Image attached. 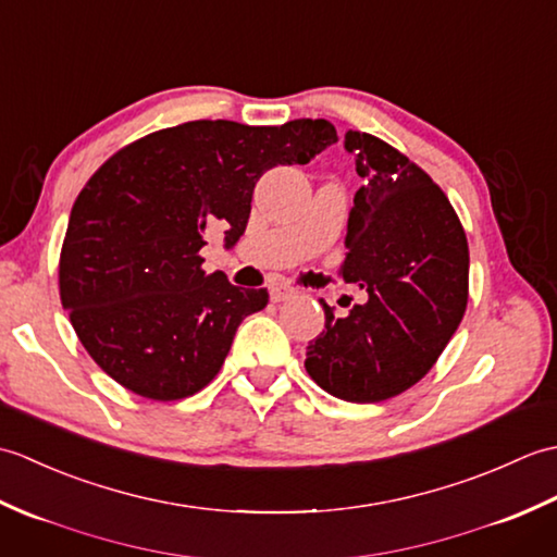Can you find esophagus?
Returning <instances> with one entry per match:
<instances>
[{
	"mask_svg": "<svg viewBox=\"0 0 557 557\" xmlns=\"http://www.w3.org/2000/svg\"><path fill=\"white\" fill-rule=\"evenodd\" d=\"M292 297H297V289L287 287V285H272L270 287V299L272 301H287Z\"/></svg>",
	"mask_w": 557,
	"mask_h": 557,
	"instance_id": "1",
	"label": "esophagus"
}]
</instances>
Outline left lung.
<instances>
[{"instance_id": "8db88e82", "label": "left lung", "mask_w": 557, "mask_h": 557, "mask_svg": "<svg viewBox=\"0 0 557 557\" xmlns=\"http://www.w3.org/2000/svg\"><path fill=\"white\" fill-rule=\"evenodd\" d=\"M361 188L347 220L339 275L369 294L339 318L321 299L325 330L306 371L347 401H383L431 371L467 309L469 246L445 194L399 150L347 132Z\"/></svg>"}]
</instances>
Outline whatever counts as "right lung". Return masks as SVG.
Listing matches in <instances>:
<instances>
[{"mask_svg":"<svg viewBox=\"0 0 557 557\" xmlns=\"http://www.w3.org/2000/svg\"><path fill=\"white\" fill-rule=\"evenodd\" d=\"M337 144L325 120L246 126L186 122L122 148L90 176L69 215L59 297L81 345L132 393L172 401L222 369L236 327L265 289L200 268L206 236L242 239L256 182Z\"/></svg>","mask_w":557,"mask_h":557,"instance_id":"add662e5","label":"right lung"}]
</instances>
